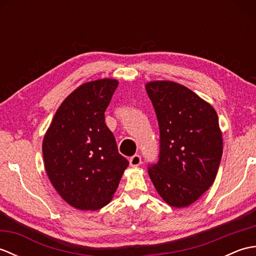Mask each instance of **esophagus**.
<instances>
[{"mask_svg":"<svg viewBox=\"0 0 256 256\" xmlns=\"http://www.w3.org/2000/svg\"><path fill=\"white\" fill-rule=\"evenodd\" d=\"M140 162H142V160H140V155H134L131 157V158H130V165H131L132 167L140 166Z\"/></svg>","mask_w":256,"mask_h":256,"instance_id":"34e87169","label":"esophagus"}]
</instances>
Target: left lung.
<instances>
[{
    "instance_id": "1",
    "label": "left lung",
    "mask_w": 256,
    "mask_h": 256,
    "mask_svg": "<svg viewBox=\"0 0 256 256\" xmlns=\"http://www.w3.org/2000/svg\"><path fill=\"white\" fill-rule=\"evenodd\" d=\"M145 89L160 133V160L148 167V175L166 204L184 208L210 188L218 172L224 150L218 114L174 81H150Z\"/></svg>"
}]
</instances>
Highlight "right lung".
I'll use <instances>...</instances> for the list:
<instances>
[{
	"instance_id": "1",
	"label": "right lung",
	"mask_w": 256,
	"mask_h": 256,
	"mask_svg": "<svg viewBox=\"0 0 256 256\" xmlns=\"http://www.w3.org/2000/svg\"><path fill=\"white\" fill-rule=\"evenodd\" d=\"M118 84L104 78L79 86L58 108L42 140L47 176L76 209L94 211L106 206L128 166L104 122Z\"/></svg>"
}]
</instances>
